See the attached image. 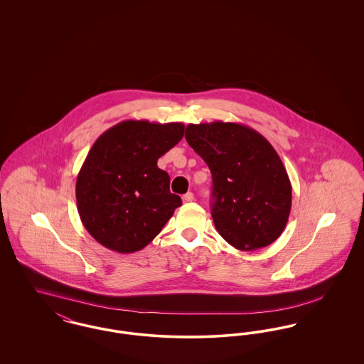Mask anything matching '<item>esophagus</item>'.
<instances>
[{
	"instance_id": "1",
	"label": "esophagus",
	"mask_w": 364,
	"mask_h": 364,
	"mask_svg": "<svg viewBox=\"0 0 364 364\" xmlns=\"http://www.w3.org/2000/svg\"><path fill=\"white\" fill-rule=\"evenodd\" d=\"M193 200V193L192 192H187L186 195H183V202L184 203H190Z\"/></svg>"
}]
</instances>
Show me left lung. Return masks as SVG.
Instances as JSON below:
<instances>
[{
  "label": "left lung",
  "instance_id": "8db88e82",
  "mask_svg": "<svg viewBox=\"0 0 364 364\" xmlns=\"http://www.w3.org/2000/svg\"><path fill=\"white\" fill-rule=\"evenodd\" d=\"M186 139L213 176L211 217L240 251L276 242L289 218L292 186L273 146L236 122L188 124Z\"/></svg>",
  "mask_w": 364,
  "mask_h": 364
}]
</instances>
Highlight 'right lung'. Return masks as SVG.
Wrapping results in <instances>:
<instances>
[{
  "mask_svg": "<svg viewBox=\"0 0 364 364\" xmlns=\"http://www.w3.org/2000/svg\"><path fill=\"white\" fill-rule=\"evenodd\" d=\"M184 136V124L125 120L95 140L76 180V203L87 232L106 248H144L181 206L169 174L156 166Z\"/></svg>",
  "mask_w": 364,
  "mask_h": 364,
  "instance_id": "right-lung-1",
  "label": "right lung"
}]
</instances>
